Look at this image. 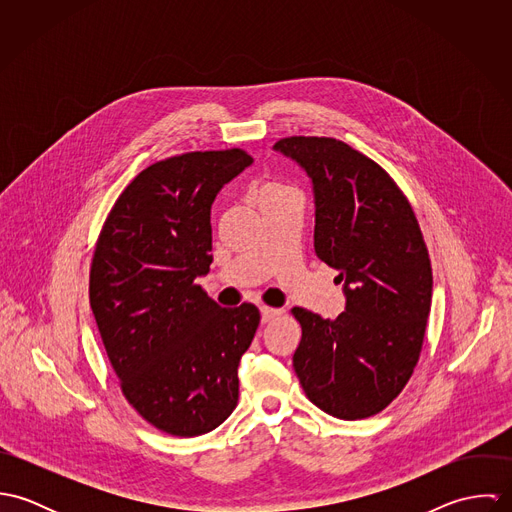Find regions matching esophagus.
<instances>
[{
  "mask_svg": "<svg viewBox=\"0 0 512 512\" xmlns=\"http://www.w3.org/2000/svg\"><path fill=\"white\" fill-rule=\"evenodd\" d=\"M260 313H262V323H270V321H274L278 315H282V309L262 305V307H260Z\"/></svg>",
  "mask_w": 512,
  "mask_h": 512,
  "instance_id": "obj_1",
  "label": "esophagus"
}]
</instances>
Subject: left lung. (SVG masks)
Instances as JSON below:
<instances>
[{"label":"left lung","mask_w":512,"mask_h":512,"mask_svg":"<svg viewBox=\"0 0 512 512\" xmlns=\"http://www.w3.org/2000/svg\"><path fill=\"white\" fill-rule=\"evenodd\" d=\"M276 151L311 179L313 248L339 270L337 319L303 307L293 368L307 398L341 420L382 412L420 359L432 307V264L416 215L394 179L335 138H284Z\"/></svg>","instance_id":"8db88e82"}]
</instances>
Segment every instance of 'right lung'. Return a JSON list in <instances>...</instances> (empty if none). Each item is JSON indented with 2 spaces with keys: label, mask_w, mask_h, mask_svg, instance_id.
<instances>
[{
  "label": "right lung",
  "mask_w": 512,
  "mask_h": 512,
  "mask_svg": "<svg viewBox=\"0 0 512 512\" xmlns=\"http://www.w3.org/2000/svg\"><path fill=\"white\" fill-rule=\"evenodd\" d=\"M250 163L232 147L149 165L94 248L88 293L106 355L126 400L169 436L207 434L238 402V365L260 311L220 307L195 280L213 262V201Z\"/></svg>",
  "instance_id": "right-lung-1"
}]
</instances>
